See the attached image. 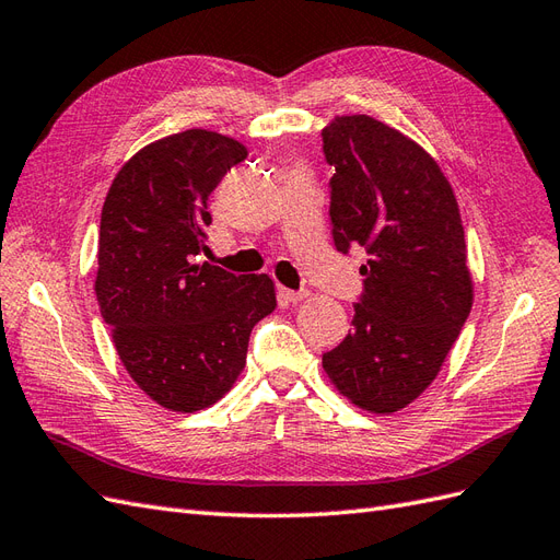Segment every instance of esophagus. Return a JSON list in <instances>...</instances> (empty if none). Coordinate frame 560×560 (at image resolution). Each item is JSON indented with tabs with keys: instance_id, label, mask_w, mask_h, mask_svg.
<instances>
[{
	"instance_id": "1",
	"label": "esophagus",
	"mask_w": 560,
	"mask_h": 560,
	"mask_svg": "<svg viewBox=\"0 0 560 560\" xmlns=\"http://www.w3.org/2000/svg\"><path fill=\"white\" fill-rule=\"evenodd\" d=\"M279 295L285 300V303H300V300H305L310 293L307 291H291V289H281Z\"/></svg>"
}]
</instances>
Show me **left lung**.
Listing matches in <instances>:
<instances>
[{"instance_id": "left-lung-1", "label": "left lung", "mask_w": 560, "mask_h": 560, "mask_svg": "<svg viewBox=\"0 0 560 560\" xmlns=\"http://www.w3.org/2000/svg\"><path fill=\"white\" fill-rule=\"evenodd\" d=\"M322 139L334 243L366 253L352 331L322 364L352 405L393 413L433 383L468 319L462 214L433 158L385 122L342 116Z\"/></svg>"}]
</instances>
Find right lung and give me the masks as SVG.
<instances>
[{"instance_id": "obj_1", "label": "right lung", "mask_w": 560, "mask_h": 560, "mask_svg": "<svg viewBox=\"0 0 560 560\" xmlns=\"http://www.w3.org/2000/svg\"><path fill=\"white\" fill-rule=\"evenodd\" d=\"M246 155L218 132L172 135L132 155L104 200L98 307L127 374L172 411L218 402L246 366L253 326L277 307L267 275L196 262L208 196Z\"/></svg>"}]
</instances>
